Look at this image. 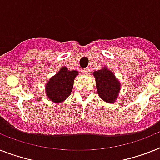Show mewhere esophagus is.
Wrapping results in <instances>:
<instances>
[{
  "instance_id": "1",
  "label": "esophagus",
  "mask_w": 160,
  "mask_h": 160,
  "mask_svg": "<svg viewBox=\"0 0 160 160\" xmlns=\"http://www.w3.org/2000/svg\"><path fill=\"white\" fill-rule=\"evenodd\" d=\"M83 73H84V75L88 76V75L90 74V69H89V68H84V69L83 70Z\"/></svg>"
}]
</instances>
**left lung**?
Here are the masks:
<instances>
[{"label":"left lung","mask_w":160,"mask_h":160,"mask_svg":"<svg viewBox=\"0 0 160 160\" xmlns=\"http://www.w3.org/2000/svg\"><path fill=\"white\" fill-rule=\"evenodd\" d=\"M95 77L98 94L104 102L114 103L117 100L121 84L115 74L104 66L102 69L92 73Z\"/></svg>","instance_id":"8db88e82"}]
</instances>
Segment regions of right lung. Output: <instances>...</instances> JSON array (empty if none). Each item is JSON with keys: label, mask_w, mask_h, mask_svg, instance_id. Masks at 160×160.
<instances>
[{"label": "right lung", "mask_w": 160, "mask_h": 160, "mask_svg": "<svg viewBox=\"0 0 160 160\" xmlns=\"http://www.w3.org/2000/svg\"><path fill=\"white\" fill-rule=\"evenodd\" d=\"M78 75L76 70L69 71L67 67H62L45 84L47 98L53 103L62 102L72 93L74 80Z\"/></svg>", "instance_id": "add662e5"}]
</instances>
